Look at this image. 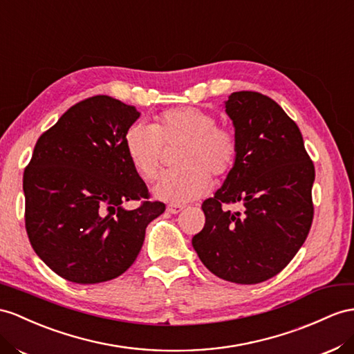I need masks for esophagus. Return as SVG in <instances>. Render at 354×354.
Listing matches in <instances>:
<instances>
[{
    "label": "esophagus",
    "instance_id": "obj_1",
    "mask_svg": "<svg viewBox=\"0 0 354 354\" xmlns=\"http://www.w3.org/2000/svg\"><path fill=\"white\" fill-rule=\"evenodd\" d=\"M184 205H169L167 207H166V211L169 212V214H179L180 211H184Z\"/></svg>",
    "mask_w": 354,
    "mask_h": 354
}]
</instances>
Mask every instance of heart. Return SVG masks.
Returning a JSON list of instances; mask_svg holds the SVG:
<instances>
[{
    "label": "heart",
    "instance_id": "1",
    "mask_svg": "<svg viewBox=\"0 0 354 354\" xmlns=\"http://www.w3.org/2000/svg\"><path fill=\"white\" fill-rule=\"evenodd\" d=\"M215 115L203 109L184 106L169 109L157 122H133L125 131L127 157L143 179H153L160 169L162 142L185 140L179 151L183 167L162 174L152 194L162 202L187 203L211 188V175L224 176L238 157V140L224 127L216 125Z\"/></svg>",
    "mask_w": 354,
    "mask_h": 354
}]
</instances>
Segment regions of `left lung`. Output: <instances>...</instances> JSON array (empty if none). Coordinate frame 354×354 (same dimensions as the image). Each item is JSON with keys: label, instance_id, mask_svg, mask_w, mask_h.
Wrapping results in <instances>:
<instances>
[{"label": "left lung", "instance_id": "left-lung-1", "mask_svg": "<svg viewBox=\"0 0 354 354\" xmlns=\"http://www.w3.org/2000/svg\"><path fill=\"white\" fill-rule=\"evenodd\" d=\"M238 157L223 185L202 205L205 227L193 248L214 275L236 284L275 277L304 245L314 206L315 171L301 130L274 100L252 91L224 102ZM244 205L242 213L223 203Z\"/></svg>", "mask_w": 354, "mask_h": 354}]
</instances>
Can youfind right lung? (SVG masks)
Instances as JSON below:
<instances>
[{
    "label": "right lung",
    "instance_id": "1",
    "mask_svg": "<svg viewBox=\"0 0 354 354\" xmlns=\"http://www.w3.org/2000/svg\"><path fill=\"white\" fill-rule=\"evenodd\" d=\"M140 112L95 95L43 133L24 171L25 227L31 245L55 274L77 284L113 279L129 269L161 202L138 209L148 188L127 157L124 136Z\"/></svg>",
    "mask_w": 354,
    "mask_h": 354
}]
</instances>
